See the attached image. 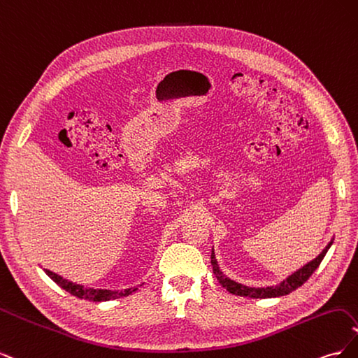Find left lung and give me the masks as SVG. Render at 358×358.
<instances>
[{
    "mask_svg": "<svg viewBox=\"0 0 358 358\" xmlns=\"http://www.w3.org/2000/svg\"><path fill=\"white\" fill-rule=\"evenodd\" d=\"M333 243V239L329 242V245L322 249V252L317 257L313 258L312 262H309L308 264H305L303 267H300L299 270H296L294 273L289 275L287 279H284L282 282H279L278 285L273 287H264V288H255V287H246L243 284L236 282V280L230 279L229 276H225L222 273V270L218 266V262H216L215 258V252L212 249V255H210V263H212V268H213V273L216 276V279L220 280V284L229 291L231 294L236 296H243V297H251V299H272V297H282L289 294V292L296 291L299 287H301L303 284L306 282V280L310 278V275L315 272L318 268V266L321 264L322 258L326 257L327 251L330 249Z\"/></svg>",
    "mask_w": 358,
    "mask_h": 358,
    "instance_id": "left-lung-1",
    "label": "left lung"
}]
</instances>
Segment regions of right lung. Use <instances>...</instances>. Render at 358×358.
I'll return each instance as SVG.
<instances>
[{
    "label": "right lung",
    "instance_id": "1",
    "mask_svg": "<svg viewBox=\"0 0 358 358\" xmlns=\"http://www.w3.org/2000/svg\"><path fill=\"white\" fill-rule=\"evenodd\" d=\"M46 275L57 282L61 288H64L66 291H69L70 294L79 297V299H85V300H92V301H107V300H115L119 297H125L133 294V292L137 289V287H131V288H125V289H106V288H91V287H85L80 284L71 282L69 279H64L62 276H59L58 273L52 272V270L45 268ZM138 287H142L140 284Z\"/></svg>",
    "mask_w": 358,
    "mask_h": 358
}]
</instances>
